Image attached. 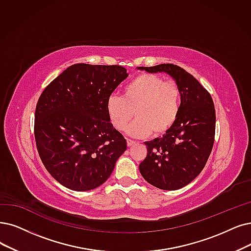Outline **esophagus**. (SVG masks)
<instances>
[{
  "instance_id": "obj_1",
  "label": "esophagus",
  "mask_w": 251,
  "mask_h": 251,
  "mask_svg": "<svg viewBox=\"0 0 251 251\" xmlns=\"http://www.w3.org/2000/svg\"><path fill=\"white\" fill-rule=\"evenodd\" d=\"M126 144H127V146H128V147H131V146L135 145V144H136V142H135V141H133V140H131V139H127V140H126Z\"/></svg>"
}]
</instances>
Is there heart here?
<instances>
[{
  "mask_svg": "<svg viewBox=\"0 0 251 251\" xmlns=\"http://www.w3.org/2000/svg\"><path fill=\"white\" fill-rule=\"evenodd\" d=\"M181 109V91L174 81L153 74H141L133 79L122 96H109L106 102L110 123L123 131L131 122L127 134L142 138L166 134L179 116Z\"/></svg>",
  "mask_w": 251,
  "mask_h": 251,
  "instance_id": "1",
  "label": "heart"
}]
</instances>
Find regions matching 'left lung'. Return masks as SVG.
Listing matches in <instances>:
<instances>
[{"label": "left lung", "instance_id": "obj_1", "mask_svg": "<svg viewBox=\"0 0 251 251\" xmlns=\"http://www.w3.org/2000/svg\"><path fill=\"white\" fill-rule=\"evenodd\" d=\"M138 69L169 74L181 91V109L175 125L162 138L144 143L147 155L139 165L148 183L165 190L179 189L201 173L211 153L215 136L212 98L192 74L176 65Z\"/></svg>", "mask_w": 251, "mask_h": 251}]
</instances>
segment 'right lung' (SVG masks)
Segmentation results:
<instances>
[{
  "instance_id": "1",
  "label": "right lung",
  "mask_w": 251,
  "mask_h": 251,
  "mask_svg": "<svg viewBox=\"0 0 251 251\" xmlns=\"http://www.w3.org/2000/svg\"><path fill=\"white\" fill-rule=\"evenodd\" d=\"M122 66L75 64L50 82L35 112V139L47 171L62 185L87 192L102 185L126 140L110 123L106 102L127 77Z\"/></svg>"
}]
</instances>
